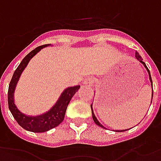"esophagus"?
Masks as SVG:
<instances>
[{
	"label": "esophagus",
	"mask_w": 161,
	"mask_h": 161,
	"mask_svg": "<svg viewBox=\"0 0 161 161\" xmlns=\"http://www.w3.org/2000/svg\"><path fill=\"white\" fill-rule=\"evenodd\" d=\"M84 84L86 86H92L94 85V80H93V78H87L86 80H85Z\"/></svg>",
	"instance_id": "1"
}]
</instances>
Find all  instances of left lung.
<instances>
[{"mask_svg": "<svg viewBox=\"0 0 161 161\" xmlns=\"http://www.w3.org/2000/svg\"><path fill=\"white\" fill-rule=\"evenodd\" d=\"M136 58L139 62H140L141 63H142L143 64V66L145 67V69H147V73H148V75H149V80H150V82H151V86H152V88H153V81H152V78H151V75H150V71H149V69H147V67L146 66V64H145V63L144 62H142V56L139 55V53L138 52H136ZM153 90H152V99H153ZM152 99H151V103H152ZM91 110H92V119H93V121H94V123L98 126H99V127H101V128H104V129H105L103 125H102L99 122H98V120L97 119V118L95 117V115L94 113H93V110H92V104L91 105ZM127 130H116L117 132H123V131H126Z\"/></svg>", "mask_w": 161, "mask_h": 161, "instance_id": "1", "label": "left lung"}]
</instances>
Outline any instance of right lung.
Returning a JSON list of instances; mask_svg holds the SVG:
<instances>
[{
	"mask_svg": "<svg viewBox=\"0 0 161 161\" xmlns=\"http://www.w3.org/2000/svg\"><path fill=\"white\" fill-rule=\"evenodd\" d=\"M49 45H51V44H44L42 46L37 47L36 49L31 50L30 53L25 56L24 59L21 61L18 68L14 73V75L12 77L11 81L8 86V107L13 117L23 129L31 132H35V133L46 132L48 130L58 126L64 119L67 107L71 98L80 87V86H70L65 89L62 92V94L60 95L59 98L57 99L56 104L50 108L49 111L43 114L37 115V116H27L22 113L17 108L14 103V91L21 74L24 71L25 67L27 66L30 60L37 52H39L43 48L49 46Z\"/></svg>",
	"mask_w": 161,
	"mask_h": 161,
	"instance_id": "add662e5",
	"label": "right lung"
}]
</instances>
